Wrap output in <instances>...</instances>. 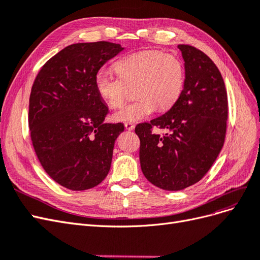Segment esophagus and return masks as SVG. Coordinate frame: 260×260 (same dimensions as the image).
<instances>
[{
	"label": "esophagus",
	"mask_w": 260,
	"mask_h": 260,
	"mask_svg": "<svg viewBox=\"0 0 260 260\" xmlns=\"http://www.w3.org/2000/svg\"><path fill=\"white\" fill-rule=\"evenodd\" d=\"M124 127L127 130H133L135 129V124H133L132 122H124Z\"/></svg>",
	"instance_id": "obj_1"
}]
</instances>
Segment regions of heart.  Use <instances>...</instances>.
I'll list each match as a JSON object with an SVG mask.
<instances>
[{
    "label": "heart",
    "mask_w": 260,
    "mask_h": 260,
    "mask_svg": "<svg viewBox=\"0 0 260 260\" xmlns=\"http://www.w3.org/2000/svg\"><path fill=\"white\" fill-rule=\"evenodd\" d=\"M118 76L101 69L95 76L100 96L112 108L120 107L130 88L136 86L138 101L115 114L119 121H140L175 105L184 88L185 69L177 55L148 50L132 53L115 64Z\"/></svg>",
    "instance_id": "obj_1"
}]
</instances>
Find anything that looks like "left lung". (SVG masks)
Segmentation results:
<instances>
[{
  "instance_id": "1",
  "label": "left lung",
  "mask_w": 260,
  "mask_h": 260,
  "mask_svg": "<svg viewBox=\"0 0 260 260\" xmlns=\"http://www.w3.org/2000/svg\"><path fill=\"white\" fill-rule=\"evenodd\" d=\"M185 68L184 88L169 111L137 124L140 162L152 184L180 191L207 174L225 139L228 95L219 69L205 53L179 44ZM154 126L169 132L152 133Z\"/></svg>"
}]
</instances>
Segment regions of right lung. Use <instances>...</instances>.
I'll list each match as a JSON object with an SVG mask.
<instances>
[{
    "instance_id": "1",
    "label": "right lung",
    "mask_w": 260,
    "mask_h": 260,
    "mask_svg": "<svg viewBox=\"0 0 260 260\" xmlns=\"http://www.w3.org/2000/svg\"><path fill=\"white\" fill-rule=\"evenodd\" d=\"M122 50L106 41L68 45L45 62L31 88L28 123L36 155L46 174L69 190L96 186L111 169L124 125L103 122L108 107L95 76Z\"/></svg>"
}]
</instances>
